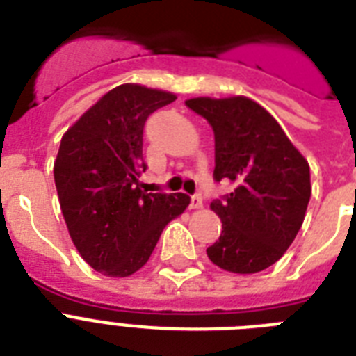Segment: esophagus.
Returning <instances> with one entry per match:
<instances>
[{
    "mask_svg": "<svg viewBox=\"0 0 356 356\" xmlns=\"http://www.w3.org/2000/svg\"><path fill=\"white\" fill-rule=\"evenodd\" d=\"M190 207L192 209H201L203 207V197H201V194H194L190 197Z\"/></svg>",
    "mask_w": 356,
    "mask_h": 356,
    "instance_id": "1",
    "label": "esophagus"
}]
</instances>
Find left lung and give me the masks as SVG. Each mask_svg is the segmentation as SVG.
Here are the masks:
<instances>
[{"label": "left lung", "instance_id": "obj_1", "mask_svg": "<svg viewBox=\"0 0 356 356\" xmlns=\"http://www.w3.org/2000/svg\"><path fill=\"white\" fill-rule=\"evenodd\" d=\"M186 107L214 131V181L234 190L211 203L222 234L209 259L233 273H257L281 259L303 225L310 168L268 111L249 97H194Z\"/></svg>", "mask_w": 356, "mask_h": 356}]
</instances>
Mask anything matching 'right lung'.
<instances>
[{"instance_id": "right-lung-1", "label": "right lung", "mask_w": 356, "mask_h": 356, "mask_svg": "<svg viewBox=\"0 0 356 356\" xmlns=\"http://www.w3.org/2000/svg\"><path fill=\"white\" fill-rule=\"evenodd\" d=\"M170 92L120 85L64 133L55 161L60 211L79 254L99 273L129 277L149 260L162 229L188 207L186 194H147L138 181L144 125Z\"/></svg>"}]
</instances>
